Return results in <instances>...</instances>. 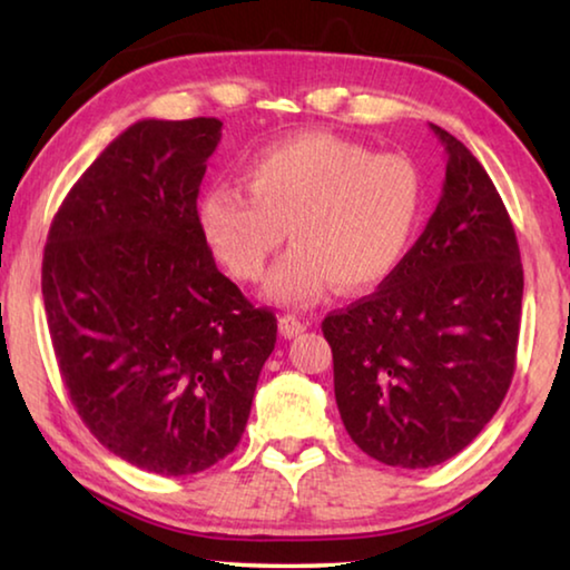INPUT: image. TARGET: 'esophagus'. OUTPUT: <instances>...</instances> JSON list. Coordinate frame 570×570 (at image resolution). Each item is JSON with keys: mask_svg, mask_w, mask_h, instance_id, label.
I'll use <instances>...</instances> for the list:
<instances>
[{"mask_svg": "<svg viewBox=\"0 0 570 570\" xmlns=\"http://www.w3.org/2000/svg\"><path fill=\"white\" fill-rule=\"evenodd\" d=\"M306 330V324L302 320H296L292 314H284L282 320H278V332H282L284 340H292V336L302 334Z\"/></svg>", "mask_w": 570, "mask_h": 570, "instance_id": "1", "label": "esophagus"}]
</instances>
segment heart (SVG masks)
<instances>
[{
  "label": "heart",
  "instance_id": "obj_1",
  "mask_svg": "<svg viewBox=\"0 0 570 570\" xmlns=\"http://www.w3.org/2000/svg\"><path fill=\"white\" fill-rule=\"evenodd\" d=\"M244 180L248 193H200V234L230 274L256 282L288 230L296 246L264 284L286 306L312 304L334 284L346 294L380 286L407 256L424 206L412 160L372 156L332 132L272 142L246 163Z\"/></svg>",
  "mask_w": 570,
  "mask_h": 570
}]
</instances>
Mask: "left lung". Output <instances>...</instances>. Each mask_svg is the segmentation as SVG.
Masks as SVG:
<instances>
[{
	"mask_svg": "<svg viewBox=\"0 0 570 570\" xmlns=\"http://www.w3.org/2000/svg\"><path fill=\"white\" fill-rule=\"evenodd\" d=\"M448 156L435 214L380 288L322 332L334 397L356 448L392 468H432L493 420L515 372L523 264L480 160L430 125Z\"/></svg>",
	"mask_w": 570,
	"mask_h": 570,
	"instance_id": "obj_1",
	"label": "left lung"
}]
</instances>
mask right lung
Wrapping results in <instances>:
<instances>
[{
  "mask_svg": "<svg viewBox=\"0 0 570 570\" xmlns=\"http://www.w3.org/2000/svg\"><path fill=\"white\" fill-rule=\"evenodd\" d=\"M220 120H138L82 173L42 258L47 326L88 430L156 475H193L244 435L276 316L218 272L198 188Z\"/></svg>",
  "mask_w": 570,
  "mask_h": 570,
  "instance_id": "right-lung-1",
  "label": "right lung"
}]
</instances>
